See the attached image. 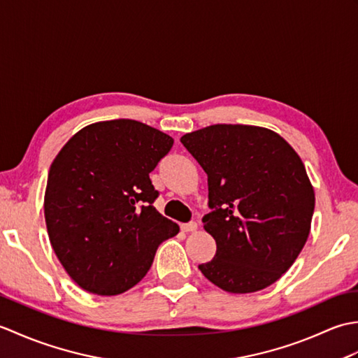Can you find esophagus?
I'll return each instance as SVG.
<instances>
[{
  "instance_id": "34e87169",
  "label": "esophagus",
  "mask_w": 358,
  "mask_h": 358,
  "mask_svg": "<svg viewBox=\"0 0 358 358\" xmlns=\"http://www.w3.org/2000/svg\"><path fill=\"white\" fill-rule=\"evenodd\" d=\"M196 229H199V224H196L195 222L181 224V231H183V232H195Z\"/></svg>"
}]
</instances>
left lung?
Returning a JSON list of instances; mask_svg holds the SVG:
<instances>
[{"instance_id": "1", "label": "left lung", "mask_w": 358, "mask_h": 358, "mask_svg": "<svg viewBox=\"0 0 358 358\" xmlns=\"http://www.w3.org/2000/svg\"><path fill=\"white\" fill-rule=\"evenodd\" d=\"M208 173L204 229L217 254L199 269L215 286L249 294L291 268L309 237L315 194L299 154L266 127L214 124L181 136Z\"/></svg>"}]
</instances>
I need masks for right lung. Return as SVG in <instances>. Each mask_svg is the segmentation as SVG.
<instances>
[{
  "label": "right lung",
  "instance_id": "1",
  "mask_svg": "<svg viewBox=\"0 0 358 358\" xmlns=\"http://www.w3.org/2000/svg\"><path fill=\"white\" fill-rule=\"evenodd\" d=\"M173 138L135 120L89 124L53 159L44 217L59 263L80 287L118 295L150 269L180 227L152 206L149 178Z\"/></svg>",
  "mask_w": 358,
  "mask_h": 358
}]
</instances>
